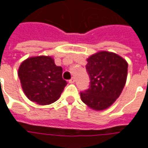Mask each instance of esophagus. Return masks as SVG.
Segmentation results:
<instances>
[{"mask_svg":"<svg viewBox=\"0 0 148 148\" xmlns=\"http://www.w3.org/2000/svg\"><path fill=\"white\" fill-rule=\"evenodd\" d=\"M74 82H75V78H74V77H72L71 80H69V83L73 84L74 83Z\"/></svg>","mask_w":148,"mask_h":148,"instance_id":"obj_1","label":"esophagus"}]
</instances>
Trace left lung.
<instances>
[{"label": "left lung", "instance_id": "left-lung-1", "mask_svg": "<svg viewBox=\"0 0 148 148\" xmlns=\"http://www.w3.org/2000/svg\"><path fill=\"white\" fill-rule=\"evenodd\" d=\"M86 68L90 78V88L81 92V99L94 110L108 109L125 86L127 62L115 53L99 51L87 58Z\"/></svg>", "mask_w": 148, "mask_h": 148}]
</instances>
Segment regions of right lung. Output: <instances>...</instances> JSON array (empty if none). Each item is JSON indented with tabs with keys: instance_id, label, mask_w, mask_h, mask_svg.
Returning a JSON list of instances; mask_svg holds the SVG:
<instances>
[{
	"instance_id": "add662e5",
	"label": "right lung",
	"mask_w": 148,
	"mask_h": 148,
	"mask_svg": "<svg viewBox=\"0 0 148 148\" xmlns=\"http://www.w3.org/2000/svg\"><path fill=\"white\" fill-rule=\"evenodd\" d=\"M62 68L56 66L51 56L31 57L18 70L21 87L28 99L45 106L55 102L67 82L62 78Z\"/></svg>"
}]
</instances>
